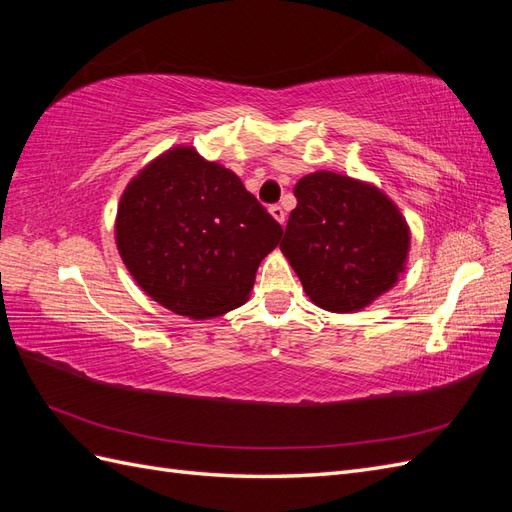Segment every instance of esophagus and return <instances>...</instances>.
<instances>
[{
	"mask_svg": "<svg viewBox=\"0 0 512 512\" xmlns=\"http://www.w3.org/2000/svg\"><path fill=\"white\" fill-rule=\"evenodd\" d=\"M269 213H271V215H273V218H275L277 222H280L282 226L286 224V213H284V209H282L280 205H273V207L269 209Z\"/></svg>",
	"mask_w": 512,
	"mask_h": 512,
	"instance_id": "obj_1",
	"label": "esophagus"
}]
</instances>
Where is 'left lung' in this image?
Returning <instances> with one entry per match:
<instances>
[{"mask_svg": "<svg viewBox=\"0 0 512 512\" xmlns=\"http://www.w3.org/2000/svg\"><path fill=\"white\" fill-rule=\"evenodd\" d=\"M294 196L280 250L314 305L361 312L406 273L410 226L374 183L316 170Z\"/></svg>", "mask_w": 512, "mask_h": 512, "instance_id": "left-lung-1", "label": "left lung"}]
</instances>
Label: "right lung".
Segmentation results:
<instances>
[{"instance_id": "right-lung-1", "label": "right lung", "mask_w": 512, "mask_h": 512, "mask_svg": "<svg viewBox=\"0 0 512 512\" xmlns=\"http://www.w3.org/2000/svg\"><path fill=\"white\" fill-rule=\"evenodd\" d=\"M282 226L230 168L175 145L145 164L123 190L115 243L141 290L192 320L241 307Z\"/></svg>"}]
</instances>
